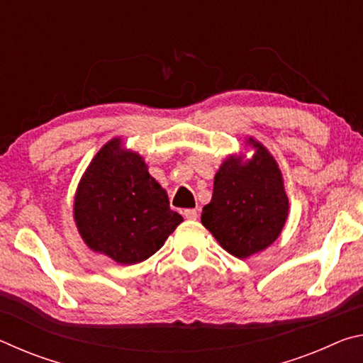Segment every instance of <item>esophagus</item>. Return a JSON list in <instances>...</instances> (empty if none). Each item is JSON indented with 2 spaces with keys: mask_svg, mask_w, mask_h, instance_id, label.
<instances>
[{
  "mask_svg": "<svg viewBox=\"0 0 363 363\" xmlns=\"http://www.w3.org/2000/svg\"><path fill=\"white\" fill-rule=\"evenodd\" d=\"M184 218L189 219V220H195L196 218H199V211L195 210V208H189V210H184Z\"/></svg>",
  "mask_w": 363,
  "mask_h": 363,
  "instance_id": "esophagus-1",
  "label": "esophagus"
}]
</instances>
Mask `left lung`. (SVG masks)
<instances>
[{"label": "left lung", "mask_w": 363, "mask_h": 363, "mask_svg": "<svg viewBox=\"0 0 363 363\" xmlns=\"http://www.w3.org/2000/svg\"><path fill=\"white\" fill-rule=\"evenodd\" d=\"M250 160L230 155L214 176L211 201L201 224L227 253L245 259L277 240L288 218V196L279 164L253 138Z\"/></svg>", "instance_id": "1"}]
</instances>
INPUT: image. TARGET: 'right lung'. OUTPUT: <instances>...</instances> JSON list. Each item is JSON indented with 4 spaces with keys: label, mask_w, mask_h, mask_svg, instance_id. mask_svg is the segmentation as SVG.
Masks as SVG:
<instances>
[{
    "label": "right lung",
    "mask_w": 363,
    "mask_h": 363,
    "mask_svg": "<svg viewBox=\"0 0 363 363\" xmlns=\"http://www.w3.org/2000/svg\"><path fill=\"white\" fill-rule=\"evenodd\" d=\"M73 218L84 243L118 264L155 255L182 223L143 157L123 149L120 138L108 140L86 168Z\"/></svg>",
    "instance_id": "1"
}]
</instances>
